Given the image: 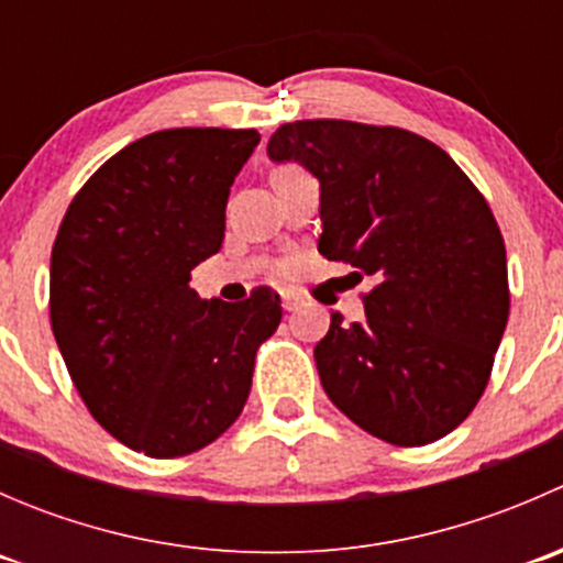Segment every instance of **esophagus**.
I'll return each mask as SVG.
<instances>
[{"instance_id":"1","label":"esophagus","mask_w":563,"mask_h":563,"mask_svg":"<svg viewBox=\"0 0 563 563\" xmlns=\"http://www.w3.org/2000/svg\"><path fill=\"white\" fill-rule=\"evenodd\" d=\"M280 297H283V308H286L288 313H291V310H299V305H302V299H299L294 291H283Z\"/></svg>"}]
</instances>
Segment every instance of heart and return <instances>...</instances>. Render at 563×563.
Instances as JSON below:
<instances>
[{
    "label": "heart",
    "mask_w": 563,
    "mask_h": 563,
    "mask_svg": "<svg viewBox=\"0 0 563 563\" xmlns=\"http://www.w3.org/2000/svg\"><path fill=\"white\" fill-rule=\"evenodd\" d=\"M297 172H302V168H299V166H291V163H283V166H277V168H275V174H272V181H275V179H283V176H291V174H297Z\"/></svg>",
    "instance_id": "1"
}]
</instances>
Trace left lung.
Masks as SVG:
<instances>
[{
	"label": "left lung",
	"instance_id": "1",
	"mask_svg": "<svg viewBox=\"0 0 563 563\" xmlns=\"http://www.w3.org/2000/svg\"><path fill=\"white\" fill-rule=\"evenodd\" d=\"M266 152L321 181L318 253L376 283L362 294L367 321L332 313L316 345L323 391L389 444L444 439L479 402L509 318L507 247L485 196L441 146L389 124L302 119Z\"/></svg>",
	"mask_w": 563,
	"mask_h": 563
}]
</instances>
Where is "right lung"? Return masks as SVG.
Masks as SVG:
<instances>
[{
    "label": "right lung",
    "instance_id": "obj_1",
    "mask_svg": "<svg viewBox=\"0 0 563 563\" xmlns=\"http://www.w3.org/2000/svg\"><path fill=\"white\" fill-rule=\"evenodd\" d=\"M255 130L174 128L133 141L87 179L51 250V329L100 428L150 457H181L245 408L258 345L283 318L258 286L201 299L190 272L223 245L231 185Z\"/></svg>",
    "mask_w": 563,
    "mask_h": 563
}]
</instances>
